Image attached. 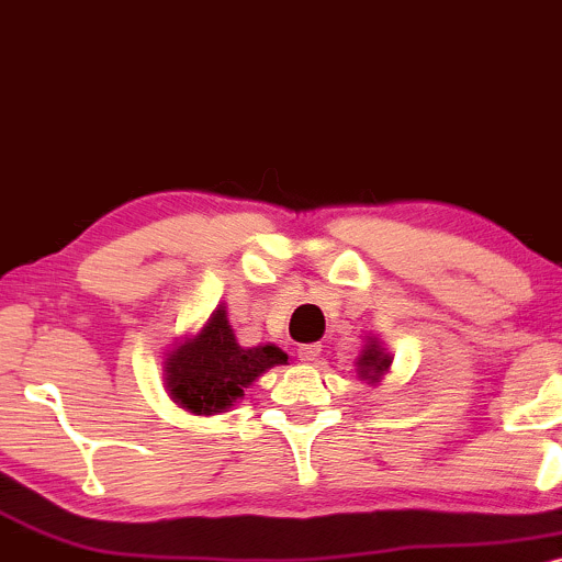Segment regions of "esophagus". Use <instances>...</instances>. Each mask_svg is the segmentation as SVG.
Returning <instances> with one entry per match:
<instances>
[{"mask_svg":"<svg viewBox=\"0 0 562 562\" xmlns=\"http://www.w3.org/2000/svg\"><path fill=\"white\" fill-rule=\"evenodd\" d=\"M297 358L302 363H315L321 358V345L318 342H311V345H302L297 350Z\"/></svg>","mask_w":562,"mask_h":562,"instance_id":"obj_1","label":"esophagus"}]
</instances>
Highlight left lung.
Returning a JSON list of instances; mask_svg holds the SVG:
<instances>
[{"instance_id": "8db88e82", "label": "left lung", "mask_w": 562, "mask_h": 562, "mask_svg": "<svg viewBox=\"0 0 562 562\" xmlns=\"http://www.w3.org/2000/svg\"><path fill=\"white\" fill-rule=\"evenodd\" d=\"M356 363H358V374H361V380L374 384V382H380L382 376L390 371L393 356H390V352L382 348L380 339H369Z\"/></svg>"}]
</instances>
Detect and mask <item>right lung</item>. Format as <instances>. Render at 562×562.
<instances>
[{
  "label": "right lung",
  "instance_id": "1",
  "mask_svg": "<svg viewBox=\"0 0 562 562\" xmlns=\"http://www.w3.org/2000/svg\"><path fill=\"white\" fill-rule=\"evenodd\" d=\"M289 356L276 345L241 348L228 324L225 305L214 307L204 326L164 358V382L180 408L191 414H220L231 408L257 376Z\"/></svg>",
  "mask_w": 562,
  "mask_h": 562
}]
</instances>
